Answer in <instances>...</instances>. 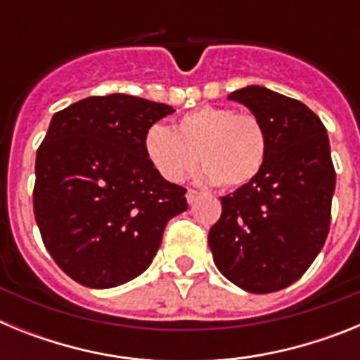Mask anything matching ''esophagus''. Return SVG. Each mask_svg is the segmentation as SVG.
I'll use <instances>...</instances> for the list:
<instances>
[{
    "instance_id": "1",
    "label": "esophagus",
    "mask_w": 360,
    "mask_h": 360,
    "mask_svg": "<svg viewBox=\"0 0 360 360\" xmlns=\"http://www.w3.org/2000/svg\"><path fill=\"white\" fill-rule=\"evenodd\" d=\"M186 198H187V202H189L191 205H193V203H195V200L198 198V193H196L195 189H187V193H186Z\"/></svg>"
}]
</instances>
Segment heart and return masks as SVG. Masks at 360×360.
<instances>
[{"instance_id":"heart-1","label":"heart","mask_w":360,"mask_h":360,"mask_svg":"<svg viewBox=\"0 0 360 360\" xmlns=\"http://www.w3.org/2000/svg\"><path fill=\"white\" fill-rule=\"evenodd\" d=\"M144 149L167 182H180L200 160L205 165V182L240 187L256 178L265 164L266 131L252 113L200 106L180 117L173 131L153 124L146 131Z\"/></svg>"}]
</instances>
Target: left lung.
<instances>
[{
    "label": "left lung",
    "instance_id": "8db88e82",
    "mask_svg": "<svg viewBox=\"0 0 360 360\" xmlns=\"http://www.w3.org/2000/svg\"><path fill=\"white\" fill-rule=\"evenodd\" d=\"M229 98L262 120L266 158L256 178L221 198L209 247L229 281L269 294L297 281L328 236L335 191L328 135L310 108L263 86Z\"/></svg>",
    "mask_w": 360,
    "mask_h": 360
}]
</instances>
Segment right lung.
<instances>
[{
  "label": "right lung",
  "mask_w": 360,
  "mask_h": 360,
  "mask_svg": "<svg viewBox=\"0 0 360 360\" xmlns=\"http://www.w3.org/2000/svg\"><path fill=\"white\" fill-rule=\"evenodd\" d=\"M173 108L111 94L52 117L36 157L34 214L59 269L90 288L141 276L164 229L187 209L186 189L149 162L146 131Z\"/></svg>",
  "instance_id": "add662e5"
}]
</instances>
